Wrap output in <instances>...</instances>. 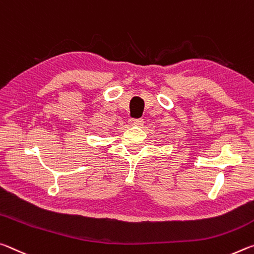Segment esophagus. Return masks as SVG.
Instances as JSON below:
<instances>
[{"label": "esophagus", "mask_w": 254, "mask_h": 254, "mask_svg": "<svg viewBox=\"0 0 254 254\" xmlns=\"http://www.w3.org/2000/svg\"><path fill=\"white\" fill-rule=\"evenodd\" d=\"M129 124H130V126L142 127L144 125V120L143 119H129Z\"/></svg>", "instance_id": "obj_1"}]
</instances>
